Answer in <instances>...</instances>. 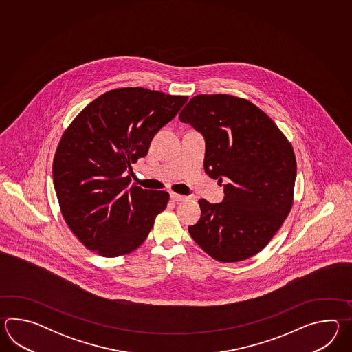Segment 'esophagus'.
<instances>
[{
	"mask_svg": "<svg viewBox=\"0 0 352 352\" xmlns=\"http://www.w3.org/2000/svg\"><path fill=\"white\" fill-rule=\"evenodd\" d=\"M170 196H171V199H173V201L176 202L184 201V200L186 199V196H184V195L175 194V192H171Z\"/></svg>",
	"mask_w": 352,
	"mask_h": 352,
	"instance_id": "34e87169",
	"label": "esophagus"
}]
</instances>
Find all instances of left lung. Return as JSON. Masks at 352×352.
Wrapping results in <instances>:
<instances>
[{"label":"left lung","instance_id":"1","mask_svg":"<svg viewBox=\"0 0 352 352\" xmlns=\"http://www.w3.org/2000/svg\"><path fill=\"white\" fill-rule=\"evenodd\" d=\"M179 118L205 140V173L224 182L223 201L199 200L201 217L188 226L191 238L219 262L259 253L292 208L297 164L291 143L258 107L228 94L196 96Z\"/></svg>","mask_w":352,"mask_h":352}]
</instances>
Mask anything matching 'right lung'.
Returning a JSON list of instances; mask_svg holds the SVG:
<instances>
[{"mask_svg": "<svg viewBox=\"0 0 352 352\" xmlns=\"http://www.w3.org/2000/svg\"><path fill=\"white\" fill-rule=\"evenodd\" d=\"M186 102L144 88L111 90L85 107L61 137L54 187L70 230L91 252L127 254L150 234L170 195L129 186L127 173Z\"/></svg>", "mask_w": 352, "mask_h": 352, "instance_id": "add662e5", "label": "right lung"}]
</instances>
